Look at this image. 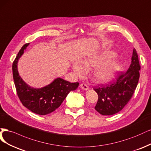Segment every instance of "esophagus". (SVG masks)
<instances>
[{"mask_svg":"<svg viewBox=\"0 0 151 151\" xmlns=\"http://www.w3.org/2000/svg\"><path fill=\"white\" fill-rule=\"evenodd\" d=\"M80 87H81V89L85 90H87L89 89L88 86L85 83H81L80 84Z\"/></svg>","mask_w":151,"mask_h":151,"instance_id":"34e87169","label":"esophagus"}]
</instances>
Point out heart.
<instances>
[{
  "instance_id": "b5f03b06",
  "label": "heart",
  "mask_w": 151,
  "mask_h": 151,
  "mask_svg": "<svg viewBox=\"0 0 151 151\" xmlns=\"http://www.w3.org/2000/svg\"><path fill=\"white\" fill-rule=\"evenodd\" d=\"M115 57L113 52L99 55H91L83 61H76L73 65L76 73L81 76L85 73L86 68L95 67L92 78L97 81H106L114 76L115 73L120 70V64L112 58Z\"/></svg>"
}]
</instances>
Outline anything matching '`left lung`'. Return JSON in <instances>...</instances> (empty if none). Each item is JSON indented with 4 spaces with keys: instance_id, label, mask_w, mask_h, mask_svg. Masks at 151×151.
<instances>
[{
    "instance_id": "obj_1",
    "label": "left lung",
    "mask_w": 151,
    "mask_h": 151,
    "mask_svg": "<svg viewBox=\"0 0 151 151\" xmlns=\"http://www.w3.org/2000/svg\"><path fill=\"white\" fill-rule=\"evenodd\" d=\"M140 66L136 50H133L132 61L125 72H119L115 81L109 85H98L94 90L99 96L95 109L103 115H114L128 104L137 86Z\"/></svg>"
}]
</instances>
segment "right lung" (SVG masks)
Masks as SVG:
<instances>
[{"instance_id": "right-lung-1", "label": "right lung", "mask_w": 151, "mask_h": 151, "mask_svg": "<svg viewBox=\"0 0 151 151\" xmlns=\"http://www.w3.org/2000/svg\"><path fill=\"white\" fill-rule=\"evenodd\" d=\"M29 45L25 44L18 52L12 64V74L17 94L22 105L27 109L39 115L50 114L58 109L71 91L76 90L78 82L70 83L57 78L49 85L35 89L26 85L19 75L17 64L24 50Z\"/></svg>"}]
</instances>
